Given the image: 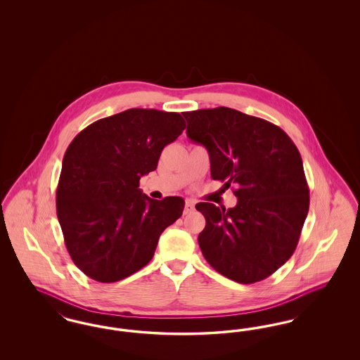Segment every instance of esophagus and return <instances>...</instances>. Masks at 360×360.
Instances as JSON below:
<instances>
[{
    "label": "esophagus",
    "mask_w": 360,
    "mask_h": 360,
    "mask_svg": "<svg viewBox=\"0 0 360 360\" xmlns=\"http://www.w3.org/2000/svg\"><path fill=\"white\" fill-rule=\"evenodd\" d=\"M193 210H194V201L188 200V201H186V204H185V210H184V214H188V213H191Z\"/></svg>",
    "instance_id": "34e87169"
}]
</instances>
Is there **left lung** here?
<instances>
[{"instance_id": "8db88e82", "label": "left lung", "mask_w": 360, "mask_h": 360, "mask_svg": "<svg viewBox=\"0 0 360 360\" xmlns=\"http://www.w3.org/2000/svg\"><path fill=\"white\" fill-rule=\"evenodd\" d=\"M188 139L205 146L210 175L238 188L235 207H195L206 225L198 244L206 262L243 285L275 273L290 259L309 210L298 148L270 121L219 106L184 112Z\"/></svg>"}]
</instances>
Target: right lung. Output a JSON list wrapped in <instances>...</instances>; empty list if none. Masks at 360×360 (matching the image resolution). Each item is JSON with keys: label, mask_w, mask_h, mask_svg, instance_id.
Listing matches in <instances>:
<instances>
[{"label": "right lung", "mask_w": 360, "mask_h": 360, "mask_svg": "<svg viewBox=\"0 0 360 360\" xmlns=\"http://www.w3.org/2000/svg\"><path fill=\"white\" fill-rule=\"evenodd\" d=\"M185 127L179 113L134 108L90 124L70 143L56 214L70 257L89 278L112 283L136 273L182 216L181 197L156 201L139 181Z\"/></svg>", "instance_id": "add662e5"}]
</instances>
